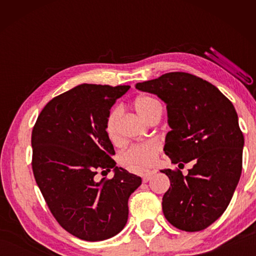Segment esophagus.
Listing matches in <instances>:
<instances>
[{"label": "esophagus", "mask_w": 256, "mask_h": 256, "mask_svg": "<svg viewBox=\"0 0 256 256\" xmlns=\"http://www.w3.org/2000/svg\"><path fill=\"white\" fill-rule=\"evenodd\" d=\"M154 176V172H146L144 175H142V180L146 183V182H149L151 180V177Z\"/></svg>", "instance_id": "esophagus-1"}]
</instances>
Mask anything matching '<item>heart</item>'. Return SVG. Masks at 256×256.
Returning a JSON list of instances; mask_svg holds the SVG:
<instances>
[{
  "label": "heart",
  "instance_id": "obj_1",
  "mask_svg": "<svg viewBox=\"0 0 256 256\" xmlns=\"http://www.w3.org/2000/svg\"><path fill=\"white\" fill-rule=\"evenodd\" d=\"M134 110L140 118L148 122L149 118L156 112L160 110L159 102L154 97L150 96H138L134 100ZM120 116V110L118 108L112 110L107 116L105 123V131L110 140L112 144L118 142V118ZM160 144L158 141L150 140L144 144L133 146L124 152L120 154V162L128 166L132 170H140L146 167H151L157 160V154H159Z\"/></svg>",
  "mask_w": 256,
  "mask_h": 256
}]
</instances>
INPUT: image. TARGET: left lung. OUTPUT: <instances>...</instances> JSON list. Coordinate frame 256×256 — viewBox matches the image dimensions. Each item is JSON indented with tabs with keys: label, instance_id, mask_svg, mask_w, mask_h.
Returning a JSON list of instances; mask_svg holds the SVG:
<instances>
[{
	"label": "left lung",
	"instance_id": "obj_1",
	"mask_svg": "<svg viewBox=\"0 0 256 256\" xmlns=\"http://www.w3.org/2000/svg\"><path fill=\"white\" fill-rule=\"evenodd\" d=\"M136 88L166 104L170 131L164 151L172 162L180 168L194 162L186 176L180 170H160L170 180L164 214L180 230L206 229L227 209L240 178L244 136L235 107L216 86L185 72L166 73Z\"/></svg>",
	"mask_w": 256,
	"mask_h": 256
}]
</instances>
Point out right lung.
<instances>
[{
  "label": "right lung",
  "instance_id": "1",
  "mask_svg": "<svg viewBox=\"0 0 256 256\" xmlns=\"http://www.w3.org/2000/svg\"><path fill=\"white\" fill-rule=\"evenodd\" d=\"M130 86L82 84L55 97L40 112L32 134V172L58 224L88 242L118 235L128 222V198L142 180L112 159L105 123ZM112 169V180H96Z\"/></svg>",
  "mask_w": 256,
  "mask_h": 256
}]
</instances>
